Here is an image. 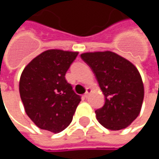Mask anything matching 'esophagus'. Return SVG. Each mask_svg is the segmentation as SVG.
I'll return each mask as SVG.
<instances>
[{"mask_svg": "<svg viewBox=\"0 0 159 159\" xmlns=\"http://www.w3.org/2000/svg\"><path fill=\"white\" fill-rule=\"evenodd\" d=\"M91 91H92V89H90V88H87V89H86V93H85L84 96H85L86 98H88V97H89V94L91 93Z\"/></svg>", "mask_w": 159, "mask_h": 159, "instance_id": "1", "label": "esophagus"}]
</instances>
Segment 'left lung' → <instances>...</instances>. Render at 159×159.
Returning a JSON list of instances; mask_svg holds the SVG:
<instances>
[{
    "mask_svg": "<svg viewBox=\"0 0 159 159\" xmlns=\"http://www.w3.org/2000/svg\"><path fill=\"white\" fill-rule=\"evenodd\" d=\"M80 57L92 69L105 102L95 111L96 119L107 129L125 128L140 114L143 83L136 67L111 51L84 53Z\"/></svg>",
    "mask_w": 159,
    "mask_h": 159,
    "instance_id": "8db88e82",
    "label": "left lung"
}]
</instances>
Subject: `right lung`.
Returning <instances> with one entry per match:
<instances>
[{
    "instance_id": "add662e5",
    "label": "right lung",
    "mask_w": 159,
    "mask_h": 159,
    "mask_svg": "<svg viewBox=\"0 0 159 159\" xmlns=\"http://www.w3.org/2000/svg\"><path fill=\"white\" fill-rule=\"evenodd\" d=\"M78 52L49 49L25 66L19 93L28 117L40 129L60 133L70 125L80 96L65 80Z\"/></svg>"
}]
</instances>
